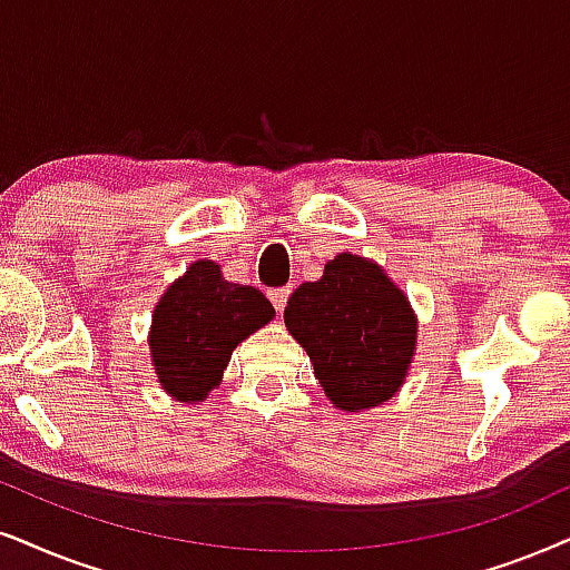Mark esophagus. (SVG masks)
Listing matches in <instances>:
<instances>
[{
    "label": "esophagus",
    "instance_id": "esophagus-1",
    "mask_svg": "<svg viewBox=\"0 0 570 570\" xmlns=\"http://www.w3.org/2000/svg\"><path fill=\"white\" fill-rule=\"evenodd\" d=\"M289 294H292L289 289H273V292L268 294L271 302H273V307H276L278 313L286 307V302H289Z\"/></svg>",
    "mask_w": 570,
    "mask_h": 570
}]
</instances>
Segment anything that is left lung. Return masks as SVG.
<instances>
[{
    "instance_id": "left-lung-1",
    "label": "left lung",
    "mask_w": 570,
    "mask_h": 570,
    "mask_svg": "<svg viewBox=\"0 0 570 570\" xmlns=\"http://www.w3.org/2000/svg\"><path fill=\"white\" fill-rule=\"evenodd\" d=\"M286 331L313 363L331 405L344 413L384 405L405 384L417 347L407 294L368 257L338 252L284 309Z\"/></svg>"
}]
</instances>
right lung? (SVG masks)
<instances>
[{"mask_svg":"<svg viewBox=\"0 0 570 570\" xmlns=\"http://www.w3.org/2000/svg\"><path fill=\"white\" fill-rule=\"evenodd\" d=\"M273 318L261 289L226 281L213 261L191 263L153 309L147 342L165 394L186 405L205 402L232 352Z\"/></svg>","mask_w":570,"mask_h":570,"instance_id":"right-lung-1","label":"right lung"}]
</instances>
